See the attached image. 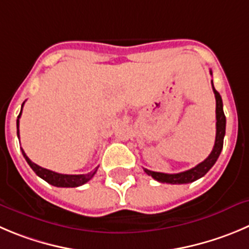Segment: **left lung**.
<instances>
[{"label":"left lung","instance_id":"obj_1","mask_svg":"<svg viewBox=\"0 0 249 249\" xmlns=\"http://www.w3.org/2000/svg\"><path fill=\"white\" fill-rule=\"evenodd\" d=\"M212 74V72H210ZM213 83V82H212ZM213 90L215 94V100H216V137H215V144L213 148L210 155L205 159L204 161L194 166L193 169L187 170V171L179 172V174H162V172L150 171L148 169H144L146 175L153 177L156 181L161 182V183H171V184H183L191 183V182L197 181L200 177L204 176L216 162L217 158L220 156V153L222 150L224 145V137L225 129H226V117H225L224 110H222V100L220 94L215 90L214 84H213Z\"/></svg>","mask_w":249,"mask_h":249}]
</instances>
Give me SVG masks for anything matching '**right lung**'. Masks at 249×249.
Segmentation results:
<instances>
[{"label":"right lung","mask_w":249,"mask_h":249,"mask_svg":"<svg viewBox=\"0 0 249 249\" xmlns=\"http://www.w3.org/2000/svg\"><path fill=\"white\" fill-rule=\"evenodd\" d=\"M24 105V104H23ZM22 105V107H23ZM22 115V110H20L19 116H18V120H17V134L19 137V117ZM22 154L23 156L25 158L27 162L29 164V166L32 167L33 171L39 177H41L44 181H46L47 183L52 184V186L55 187H78V186H82V184L87 183L89 179H91V177L96 174V170L98 167L95 169V171L90 172V174H87V175H63V174H57L55 171H51V170H47L44 169V167L39 166L36 165L35 162H33L27 156V154L24 153V150L22 149Z\"/></svg>","instance_id":"obj_1"}]
</instances>
